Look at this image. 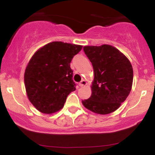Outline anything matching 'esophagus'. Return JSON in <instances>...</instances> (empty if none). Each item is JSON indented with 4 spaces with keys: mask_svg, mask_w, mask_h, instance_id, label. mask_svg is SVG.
I'll list each match as a JSON object with an SVG mask.
<instances>
[{
    "mask_svg": "<svg viewBox=\"0 0 155 155\" xmlns=\"http://www.w3.org/2000/svg\"><path fill=\"white\" fill-rule=\"evenodd\" d=\"M87 84V82H86V81H85V80H81V81H80L79 82V85L80 87H83V86H85V85Z\"/></svg>",
    "mask_w": 155,
    "mask_h": 155,
    "instance_id": "34e87169",
    "label": "esophagus"
}]
</instances>
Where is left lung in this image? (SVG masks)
Listing matches in <instances>:
<instances>
[{"instance_id":"left-lung-1","label":"left lung","mask_w":155,"mask_h":155,"mask_svg":"<svg viewBox=\"0 0 155 155\" xmlns=\"http://www.w3.org/2000/svg\"><path fill=\"white\" fill-rule=\"evenodd\" d=\"M83 49L92 63L95 76L92 95L82 101V104L99 114L116 111L132 88L133 71L130 62L120 51L108 44L87 46Z\"/></svg>"}]
</instances>
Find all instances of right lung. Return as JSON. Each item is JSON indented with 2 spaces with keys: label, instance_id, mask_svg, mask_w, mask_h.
I'll return each instance as SVG.
<instances>
[{
  "label": "right lung",
  "instance_id": "add662e5",
  "mask_svg": "<svg viewBox=\"0 0 155 155\" xmlns=\"http://www.w3.org/2000/svg\"><path fill=\"white\" fill-rule=\"evenodd\" d=\"M81 49L82 46L54 41L33 55L25 71V85L28 99L39 111H58L76 90L70 63Z\"/></svg>",
  "mask_w": 155,
  "mask_h": 155
}]
</instances>
